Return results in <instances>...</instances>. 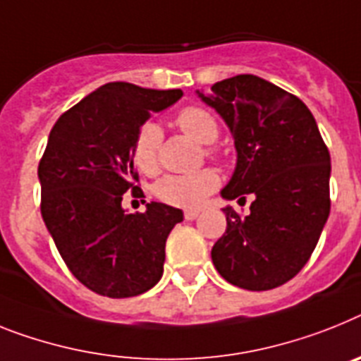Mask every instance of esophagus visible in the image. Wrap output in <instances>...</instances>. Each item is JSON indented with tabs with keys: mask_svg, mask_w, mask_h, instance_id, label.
Segmentation results:
<instances>
[{
	"mask_svg": "<svg viewBox=\"0 0 361 361\" xmlns=\"http://www.w3.org/2000/svg\"><path fill=\"white\" fill-rule=\"evenodd\" d=\"M200 214V211H196V209H187L185 211V220H196Z\"/></svg>",
	"mask_w": 361,
	"mask_h": 361,
	"instance_id": "34e87169",
	"label": "esophagus"
}]
</instances>
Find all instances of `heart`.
I'll list each match as a JSON object with an SVG mask.
<instances>
[{
    "label": "heart",
    "mask_w": 361,
    "mask_h": 361,
    "mask_svg": "<svg viewBox=\"0 0 361 361\" xmlns=\"http://www.w3.org/2000/svg\"><path fill=\"white\" fill-rule=\"evenodd\" d=\"M178 128L202 145H211L218 137V123L209 111L198 106H187L176 115ZM159 143L161 132L157 124L145 123L139 130L134 143V159L139 171L145 174H156L159 166ZM207 154H213L207 150ZM218 187V174L213 169L190 172V174H166L156 183L157 200L174 207L192 209L205 202Z\"/></svg>",
    "instance_id": "1"
}]
</instances>
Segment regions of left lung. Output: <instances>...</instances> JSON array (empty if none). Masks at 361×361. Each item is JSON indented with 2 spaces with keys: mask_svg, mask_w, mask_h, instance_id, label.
Returning <instances> with one entry per match:
<instances>
[{
  "mask_svg": "<svg viewBox=\"0 0 361 361\" xmlns=\"http://www.w3.org/2000/svg\"><path fill=\"white\" fill-rule=\"evenodd\" d=\"M231 130L237 166L222 198L227 227L211 250L214 268L238 288L262 292L288 283L308 262L330 213V154L307 104L255 75L196 92Z\"/></svg>",
  "mask_w": 361,
  "mask_h": 361,
  "instance_id": "8db88e82",
  "label": "left lung"
}]
</instances>
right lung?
Here are the masks:
<instances>
[{"label": "right lung", "mask_w": 361, "mask_h": 361, "mask_svg": "<svg viewBox=\"0 0 361 361\" xmlns=\"http://www.w3.org/2000/svg\"><path fill=\"white\" fill-rule=\"evenodd\" d=\"M181 90L108 82L59 117L38 165L42 218L63 262L104 298H134L163 275L165 242L181 209L150 202L126 213L123 195L139 190L134 143L150 115Z\"/></svg>", "instance_id": "1"}]
</instances>
